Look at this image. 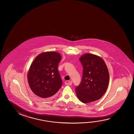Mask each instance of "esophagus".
<instances>
[{
  "label": "esophagus",
  "instance_id": "34e87169",
  "mask_svg": "<svg viewBox=\"0 0 134 134\" xmlns=\"http://www.w3.org/2000/svg\"><path fill=\"white\" fill-rule=\"evenodd\" d=\"M65 84L66 85H67V86H70L72 84V82L67 80V81H66L65 82Z\"/></svg>",
  "mask_w": 134,
  "mask_h": 134
}]
</instances>
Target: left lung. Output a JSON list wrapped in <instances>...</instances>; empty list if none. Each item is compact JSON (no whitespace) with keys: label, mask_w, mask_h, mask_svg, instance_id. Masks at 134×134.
<instances>
[{"label":"left lung","mask_w":134,"mask_h":134,"mask_svg":"<svg viewBox=\"0 0 134 134\" xmlns=\"http://www.w3.org/2000/svg\"><path fill=\"white\" fill-rule=\"evenodd\" d=\"M83 67L80 84L76 88L77 97L84 103L96 101L105 94L108 86L109 74L103 59L86 53L79 58Z\"/></svg>","instance_id":"8db88e82"}]
</instances>
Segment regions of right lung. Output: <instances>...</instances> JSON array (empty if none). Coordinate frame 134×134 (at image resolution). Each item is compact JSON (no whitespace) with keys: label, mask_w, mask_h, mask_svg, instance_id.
I'll return each instance as SVG.
<instances>
[{"label":"right lung","mask_w":134,"mask_h":134,"mask_svg":"<svg viewBox=\"0 0 134 134\" xmlns=\"http://www.w3.org/2000/svg\"><path fill=\"white\" fill-rule=\"evenodd\" d=\"M61 59L60 54L55 51L43 52L35 57L27 73L29 86L35 95L50 99L61 88L58 65Z\"/></svg>","instance_id":"right-lung-1"}]
</instances>
